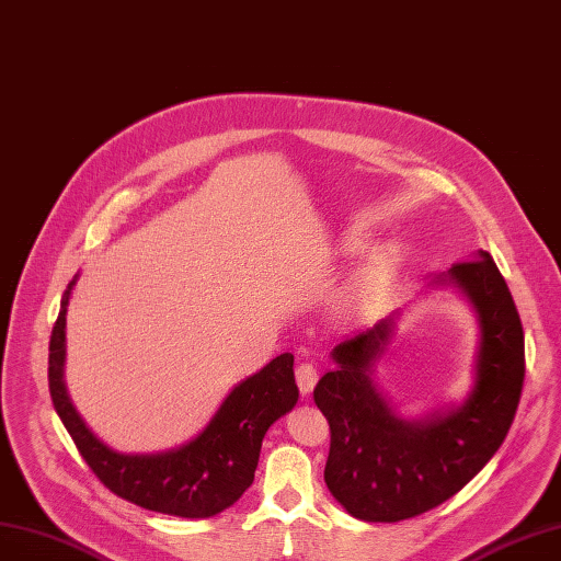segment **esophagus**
<instances>
[{"instance_id":"34e87169","label":"esophagus","mask_w":561,"mask_h":561,"mask_svg":"<svg viewBox=\"0 0 561 561\" xmlns=\"http://www.w3.org/2000/svg\"><path fill=\"white\" fill-rule=\"evenodd\" d=\"M296 380H298V387H300V394L307 397V394H311L316 380H319V369H316L311 362H302V364H298V369H296Z\"/></svg>"}]
</instances>
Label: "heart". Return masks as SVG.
<instances>
[{"label": "heart", "instance_id": "b5f03b06", "mask_svg": "<svg viewBox=\"0 0 561 561\" xmlns=\"http://www.w3.org/2000/svg\"><path fill=\"white\" fill-rule=\"evenodd\" d=\"M367 248V236L362 231H346L344 236L339 238V245L336 250L344 254V256H355L359 252H364ZM397 263V248L394 245H380L371 252L367 265H364V271L359 273V282H357V296L369 294V290L378 288L389 273H392V267Z\"/></svg>", "mask_w": 561, "mask_h": 561}]
</instances>
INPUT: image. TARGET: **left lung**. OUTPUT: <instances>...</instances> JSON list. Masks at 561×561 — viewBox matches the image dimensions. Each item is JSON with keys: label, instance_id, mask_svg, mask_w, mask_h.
<instances>
[{"label": "left lung", "instance_id": "8db88e82", "mask_svg": "<svg viewBox=\"0 0 561 561\" xmlns=\"http://www.w3.org/2000/svg\"><path fill=\"white\" fill-rule=\"evenodd\" d=\"M435 282L456 284L479 316L477 378L466 403L422 422H405L387 405L371 376L397 313L336 344V369L313 387L330 424L325 483L359 520L397 523L440 506L495 456L516 417L525 336L495 261L479 252Z\"/></svg>", "mask_w": 561, "mask_h": 561}]
</instances>
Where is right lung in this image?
<instances>
[{
	"label": "right lung",
	"mask_w": 561,
	"mask_h": 561,
	"mask_svg": "<svg viewBox=\"0 0 561 561\" xmlns=\"http://www.w3.org/2000/svg\"><path fill=\"white\" fill-rule=\"evenodd\" d=\"M68 284L50 336L47 380L57 415L72 443L107 489L141 508L181 518H208L245 493L259 466L265 431L296 405L294 355L284 353L231 389L208 426L187 445L151 456L116 454L95 437L72 408L64 382Z\"/></svg>",
	"instance_id": "obj_1"
}]
</instances>
